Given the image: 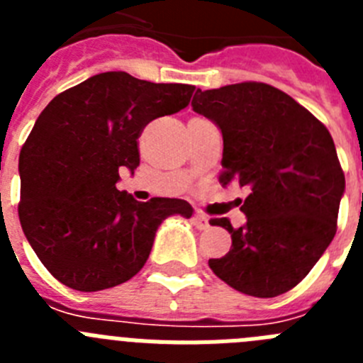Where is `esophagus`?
I'll return each mask as SVG.
<instances>
[{"label": "esophagus", "instance_id": "obj_1", "mask_svg": "<svg viewBox=\"0 0 363 363\" xmlns=\"http://www.w3.org/2000/svg\"><path fill=\"white\" fill-rule=\"evenodd\" d=\"M192 221H194V225H196L198 229H207V227H209V218L205 216V214H201V213L194 214Z\"/></svg>", "mask_w": 363, "mask_h": 363}]
</instances>
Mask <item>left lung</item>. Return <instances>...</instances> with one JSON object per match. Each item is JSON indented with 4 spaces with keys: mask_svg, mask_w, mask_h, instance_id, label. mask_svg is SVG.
Segmentation results:
<instances>
[{
    "mask_svg": "<svg viewBox=\"0 0 363 363\" xmlns=\"http://www.w3.org/2000/svg\"><path fill=\"white\" fill-rule=\"evenodd\" d=\"M192 111L216 123L223 138L220 184L251 192L234 229L227 218L211 225L229 230L233 245L209 259L220 280L249 296L272 298L309 274L336 234L345 176L325 125L289 94L267 83H234L201 91Z\"/></svg>",
    "mask_w": 363,
    "mask_h": 363,
    "instance_id": "8db88e82",
    "label": "left lung"
}]
</instances>
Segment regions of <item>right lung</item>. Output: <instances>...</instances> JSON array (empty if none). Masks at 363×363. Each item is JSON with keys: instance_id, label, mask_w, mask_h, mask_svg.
<instances>
[{"instance_id": "right-lung-1", "label": "right lung", "mask_w": 363, "mask_h": 363, "mask_svg": "<svg viewBox=\"0 0 363 363\" xmlns=\"http://www.w3.org/2000/svg\"><path fill=\"white\" fill-rule=\"evenodd\" d=\"M196 86L101 72L57 94L19 152V221L56 280L92 293L145 265L165 218L192 216L185 200L136 201L118 191L120 169L140 165L138 138L156 118L185 108Z\"/></svg>"}]
</instances>
